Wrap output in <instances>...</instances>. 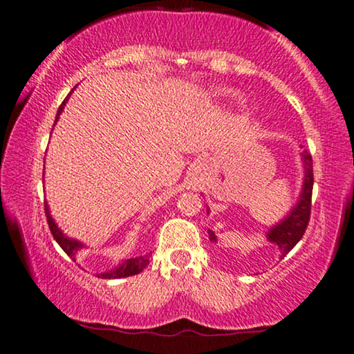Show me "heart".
Here are the masks:
<instances>
[{
    "instance_id": "heart-1",
    "label": "heart",
    "mask_w": 354,
    "mask_h": 354,
    "mask_svg": "<svg viewBox=\"0 0 354 354\" xmlns=\"http://www.w3.org/2000/svg\"><path fill=\"white\" fill-rule=\"evenodd\" d=\"M216 95H217V96H222V97H227V96H230V95H232V91H230V89L222 88V89H217Z\"/></svg>"
}]
</instances>
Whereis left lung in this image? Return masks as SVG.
<instances>
[{
  "instance_id": "left-lung-1",
  "label": "left lung",
  "mask_w": 354,
  "mask_h": 354,
  "mask_svg": "<svg viewBox=\"0 0 354 354\" xmlns=\"http://www.w3.org/2000/svg\"><path fill=\"white\" fill-rule=\"evenodd\" d=\"M304 162V186L301 198H299L296 207L286 216L279 223L271 227L268 232V240L276 243L279 247L283 257H286L290 250L297 245V241L306 234L310 218V205H312V187H314V169H312V155L307 150L302 151ZM210 241H216V235L212 230H209Z\"/></svg>"
}]
</instances>
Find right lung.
<instances>
[{"instance_id":"obj_1","label":"right lung","mask_w":354,"mask_h":354,"mask_svg":"<svg viewBox=\"0 0 354 354\" xmlns=\"http://www.w3.org/2000/svg\"><path fill=\"white\" fill-rule=\"evenodd\" d=\"M70 95H71V93H70ZM68 96L65 97V101L62 102L60 107H58L55 124H57V120H58V115H60L62 111H64L65 102H66V100H68ZM46 217H47V222H48V229H50L53 239L57 240V243L60 245L62 250H64V252L68 254L70 258L75 259V254H77V252L83 247V245L80 243V241L73 240V239H68V236L62 234V230L58 229L57 223L53 222V218L50 216V210H48L47 203H46ZM147 263H149V258H147V257H137V258L125 259V261L120 263V266L114 268V270H111V271H107V272H101V274H97V277H102V279H118V277H129V276L138 274V272H140V271H144V268L147 266Z\"/></svg>"}]
</instances>
